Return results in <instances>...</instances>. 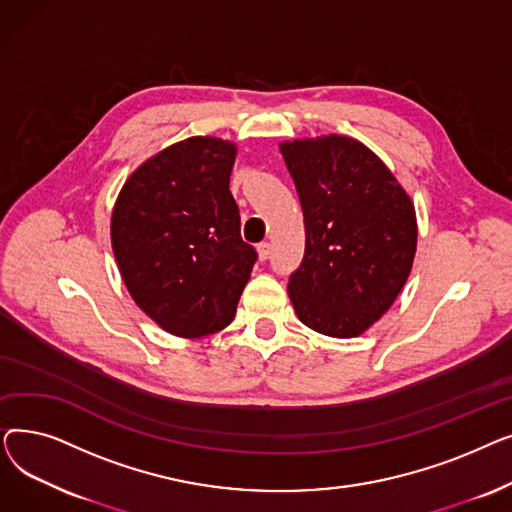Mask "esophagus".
<instances>
[{
  "label": "esophagus",
  "instance_id": "1",
  "mask_svg": "<svg viewBox=\"0 0 512 512\" xmlns=\"http://www.w3.org/2000/svg\"><path fill=\"white\" fill-rule=\"evenodd\" d=\"M270 253H272V245H270V242H261V245L257 247V257H259V261H265L267 257H270Z\"/></svg>",
  "mask_w": 512,
  "mask_h": 512
}]
</instances>
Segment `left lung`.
<instances>
[{
  "instance_id": "left-lung-1",
  "label": "left lung",
  "mask_w": 512,
  "mask_h": 512,
  "mask_svg": "<svg viewBox=\"0 0 512 512\" xmlns=\"http://www.w3.org/2000/svg\"><path fill=\"white\" fill-rule=\"evenodd\" d=\"M305 218V257L288 280L303 324L332 338L369 330L396 301L417 251L409 193L344 134L280 143Z\"/></svg>"
}]
</instances>
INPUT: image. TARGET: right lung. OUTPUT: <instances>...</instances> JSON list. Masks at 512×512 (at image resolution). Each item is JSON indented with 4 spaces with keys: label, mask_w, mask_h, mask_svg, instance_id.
I'll return each instance as SVG.
<instances>
[{
    "label": "right lung",
    "mask_w": 512,
    "mask_h": 512,
    "mask_svg": "<svg viewBox=\"0 0 512 512\" xmlns=\"http://www.w3.org/2000/svg\"><path fill=\"white\" fill-rule=\"evenodd\" d=\"M238 147L174 143L134 170L112 209V249L132 301L172 336L201 338L234 319L257 253L230 193Z\"/></svg>",
    "instance_id": "add662e5"
}]
</instances>
